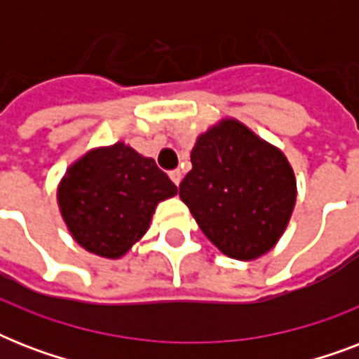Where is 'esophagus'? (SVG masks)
I'll return each instance as SVG.
<instances>
[{
    "instance_id": "1",
    "label": "esophagus",
    "mask_w": 359,
    "mask_h": 359,
    "mask_svg": "<svg viewBox=\"0 0 359 359\" xmlns=\"http://www.w3.org/2000/svg\"><path fill=\"white\" fill-rule=\"evenodd\" d=\"M169 177H171V180H173V182L177 186H179L180 180H182V173H180L179 169H175V171H171V173H169Z\"/></svg>"
}]
</instances>
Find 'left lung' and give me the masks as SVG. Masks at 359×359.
<instances>
[{"label": "left lung", "instance_id": "8db88e82", "mask_svg": "<svg viewBox=\"0 0 359 359\" xmlns=\"http://www.w3.org/2000/svg\"><path fill=\"white\" fill-rule=\"evenodd\" d=\"M179 196L222 253L253 261L287 229L296 179L278 147L240 121L222 119L197 137Z\"/></svg>", "mask_w": 359, "mask_h": 359}]
</instances>
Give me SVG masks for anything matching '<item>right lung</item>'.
<instances>
[{
	"instance_id": "1",
	"label": "right lung",
	"mask_w": 359,
	"mask_h": 359,
	"mask_svg": "<svg viewBox=\"0 0 359 359\" xmlns=\"http://www.w3.org/2000/svg\"><path fill=\"white\" fill-rule=\"evenodd\" d=\"M173 196L177 186L156 162L123 141L86 152L57 186L72 238L104 259L126 255L147 233L158 203Z\"/></svg>"
}]
</instances>
